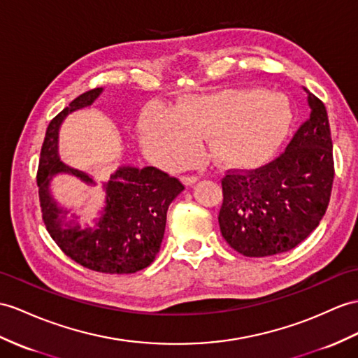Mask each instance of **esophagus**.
<instances>
[{"mask_svg":"<svg viewBox=\"0 0 358 358\" xmlns=\"http://www.w3.org/2000/svg\"><path fill=\"white\" fill-rule=\"evenodd\" d=\"M180 180L184 182L185 185H193L194 182H197V180H199V176H196V174H193V176H182V178H180Z\"/></svg>","mask_w":358,"mask_h":358,"instance_id":"esophagus-1","label":"esophagus"}]
</instances>
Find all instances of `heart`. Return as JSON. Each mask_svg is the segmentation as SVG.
Listing matches in <instances>:
<instances>
[{"instance_id": "b5f03b06", "label": "heart", "mask_w": 358, "mask_h": 358, "mask_svg": "<svg viewBox=\"0 0 358 358\" xmlns=\"http://www.w3.org/2000/svg\"><path fill=\"white\" fill-rule=\"evenodd\" d=\"M292 123L290 103L281 94L228 90L191 95L174 112L149 106L141 117L145 152L165 169L194 161L199 139L206 136L211 158L248 167L272 153Z\"/></svg>"}]
</instances>
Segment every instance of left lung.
<instances>
[{"label":"left lung","mask_w":358,"mask_h":358,"mask_svg":"<svg viewBox=\"0 0 358 358\" xmlns=\"http://www.w3.org/2000/svg\"><path fill=\"white\" fill-rule=\"evenodd\" d=\"M308 104L310 117L280 156L258 169L226 170L222 178L220 232L241 255L292 250L325 215L334 180L333 141L324 103L308 94Z\"/></svg>","instance_id":"obj_1"}]
</instances>
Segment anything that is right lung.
<instances>
[{"label":"right lung","instance_id":"1","mask_svg":"<svg viewBox=\"0 0 358 358\" xmlns=\"http://www.w3.org/2000/svg\"><path fill=\"white\" fill-rule=\"evenodd\" d=\"M101 88L86 91L51 120L41 149L38 187L42 220L51 238L66 257L94 272L135 273L152 264L164 238L167 209L184 184L156 167H121L110 176L106 208L95 228H62L60 209L50 197L48 182L56 173H69L92 184L88 174L68 167L57 156V130L69 112L90 106Z\"/></svg>","mask_w":358,"mask_h":358}]
</instances>
